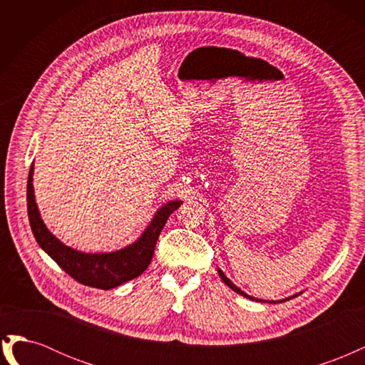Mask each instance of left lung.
<instances>
[{
  "instance_id": "1",
  "label": "left lung",
  "mask_w": 365,
  "mask_h": 365,
  "mask_svg": "<svg viewBox=\"0 0 365 365\" xmlns=\"http://www.w3.org/2000/svg\"><path fill=\"white\" fill-rule=\"evenodd\" d=\"M217 272H219V277L220 279H222V282L227 284V286H230V288L231 289H233L235 292H237V294H240L242 297H247V298H250V300H256V302H267V300H259V298H254V297H251V295H248V294H245L244 291H240L239 288H237V286L233 283V282H231L228 277H227V275L222 272V271H220V269H217ZM298 294H295V295H292V297H288V298H284V300H279V302H269V303H283V302H286V300H291V298H294V297H297Z\"/></svg>"
}]
</instances>
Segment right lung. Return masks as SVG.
Masks as SVG:
<instances>
[{
  "label": "right lung",
  "instance_id": "right-lung-1",
  "mask_svg": "<svg viewBox=\"0 0 365 365\" xmlns=\"http://www.w3.org/2000/svg\"><path fill=\"white\" fill-rule=\"evenodd\" d=\"M182 201H169L157 210L143 235L125 248L113 252L77 251L54 236L43 224L35 201L33 164L27 181V212L30 227L39 247L74 280L97 289H113L138 277L149 267L163 227Z\"/></svg>",
  "mask_w": 365,
  "mask_h": 365
}]
</instances>
